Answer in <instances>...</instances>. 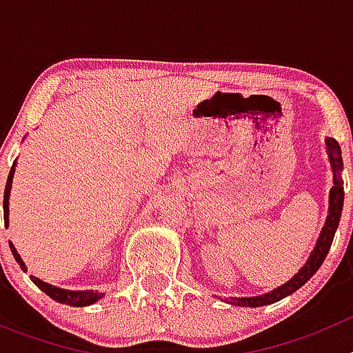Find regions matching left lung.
I'll use <instances>...</instances> for the list:
<instances>
[{"mask_svg": "<svg viewBox=\"0 0 353 353\" xmlns=\"http://www.w3.org/2000/svg\"><path fill=\"white\" fill-rule=\"evenodd\" d=\"M327 145V155H329L330 168H332V174H334V185L330 189L329 194V215L325 219V226L322 228V233L318 236L316 245L311 251L310 258L305 261V265L299 270L295 276L290 279L285 285L277 286L276 290L263 295H256V297H230L224 299V302H230L233 305H242V307H258V305H267L274 304V302L281 301L290 293L297 292L301 286L310 281L311 277L314 276L320 265L325 260L327 252H329L330 244L334 240V233L338 230L339 219H341V210H343V201H345V191H343V180H341V170H343V159H341V148H339L338 141L332 138L325 139Z\"/></svg>", "mask_w": 353, "mask_h": 353, "instance_id": "left-lung-1", "label": "left lung"}]
</instances>
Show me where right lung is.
<instances>
[{
  "label": "right lung",
  "instance_id": "1",
  "mask_svg": "<svg viewBox=\"0 0 353 353\" xmlns=\"http://www.w3.org/2000/svg\"><path fill=\"white\" fill-rule=\"evenodd\" d=\"M14 173H15V162L12 164V170L8 173V180H6L5 185V198H3V217H5V226H8V198H10V189H12V180H14ZM10 251L14 254L15 261L21 265V269L26 272V265H24L23 258L19 256L17 249L14 248V244L10 242ZM31 281L35 283L40 290H42L46 295H49L51 299H54L56 302H61V304H68V305H76V307H83V305H90L93 302H97L99 299H102V293L93 292V290H84V292H72V290H63L58 288V286H52L49 283L40 281L39 277L31 276Z\"/></svg>",
  "mask_w": 353,
  "mask_h": 353
}]
</instances>
